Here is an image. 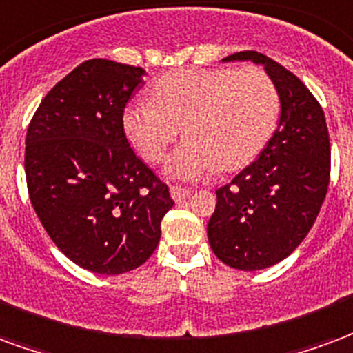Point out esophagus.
I'll list each match as a JSON object with an SVG mask.
<instances>
[{
    "mask_svg": "<svg viewBox=\"0 0 353 353\" xmlns=\"http://www.w3.org/2000/svg\"><path fill=\"white\" fill-rule=\"evenodd\" d=\"M169 192H171V197H173L176 203L186 201L188 197L192 195V190H188V188H180V186H171Z\"/></svg>",
    "mask_w": 353,
    "mask_h": 353,
    "instance_id": "esophagus-1",
    "label": "esophagus"
}]
</instances>
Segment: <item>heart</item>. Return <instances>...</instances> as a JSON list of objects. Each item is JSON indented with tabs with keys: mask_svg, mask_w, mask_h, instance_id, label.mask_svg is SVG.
Listing matches in <instances>:
<instances>
[{
	"mask_svg": "<svg viewBox=\"0 0 353 353\" xmlns=\"http://www.w3.org/2000/svg\"><path fill=\"white\" fill-rule=\"evenodd\" d=\"M150 97L125 109V137L158 163L182 128L186 141L167 158L165 174L186 182L248 163L279 118L276 86L259 68L179 69L159 77Z\"/></svg>",
	"mask_w": 353,
	"mask_h": 353,
	"instance_id": "b5f03b06",
	"label": "heart"
}]
</instances>
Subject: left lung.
I'll return each mask as SVG.
<instances>
[{"label": "left lung", "instance_id": "obj_1", "mask_svg": "<svg viewBox=\"0 0 353 353\" xmlns=\"http://www.w3.org/2000/svg\"><path fill=\"white\" fill-rule=\"evenodd\" d=\"M222 61L261 65L280 99L279 130L254 163L216 190L207 225L216 258L233 269L259 271L288 258L316 222L329 186V133L314 95L279 61L256 50Z\"/></svg>", "mask_w": 353, "mask_h": 353}]
</instances>
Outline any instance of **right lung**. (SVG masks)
Wrapping results in <instances>:
<instances>
[{"label": "right lung", "instance_id": "obj_1", "mask_svg": "<svg viewBox=\"0 0 353 353\" xmlns=\"http://www.w3.org/2000/svg\"><path fill=\"white\" fill-rule=\"evenodd\" d=\"M143 74L84 61L46 94L26 135L28 192L43 228L65 258L97 274L145 263L174 205L123 133V109Z\"/></svg>", "mask_w": 353, "mask_h": 353}]
</instances>
